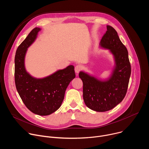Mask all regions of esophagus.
Returning a JSON list of instances; mask_svg holds the SVG:
<instances>
[{"label":"esophagus","mask_w":149,"mask_h":149,"mask_svg":"<svg viewBox=\"0 0 149 149\" xmlns=\"http://www.w3.org/2000/svg\"><path fill=\"white\" fill-rule=\"evenodd\" d=\"M81 66H79V65L75 66V73L77 74H78L79 73V72L81 71Z\"/></svg>","instance_id":"1"}]
</instances>
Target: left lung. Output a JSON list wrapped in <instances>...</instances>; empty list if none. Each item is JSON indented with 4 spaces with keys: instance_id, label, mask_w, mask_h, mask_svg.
<instances>
[{
    "instance_id": "8db88e82",
    "label": "left lung",
    "mask_w": 149,
    "mask_h": 149,
    "mask_svg": "<svg viewBox=\"0 0 149 149\" xmlns=\"http://www.w3.org/2000/svg\"><path fill=\"white\" fill-rule=\"evenodd\" d=\"M100 47L113 55L114 65L110 77L102 79L81 71L79 77L83 82V98L92 110L104 112L114 108L124 99L131 75L128 51L120 40L117 31L107 26Z\"/></svg>"
}]
</instances>
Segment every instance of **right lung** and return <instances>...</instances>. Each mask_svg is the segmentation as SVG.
I'll return each instance as SVG.
<instances>
[{"instance_id":"obj_1","label":"right lung","mask_w":149,"mask_h":149,"mask_svg":"<svg viewBox=\"0 0 149 149\" xmlns=\"http://www.w3.org/2000/svg\"><path fill=\"white\" fill-rule=\"evenodd\" d=\"M40 30L35 28L18 47L15 57V81L17 93L26 107L35 114L48 116L61 107L67 88L75 74L71 65L42 78H35L26 71L25 59L28 48Z\"/></svg>"}]
</instances>
